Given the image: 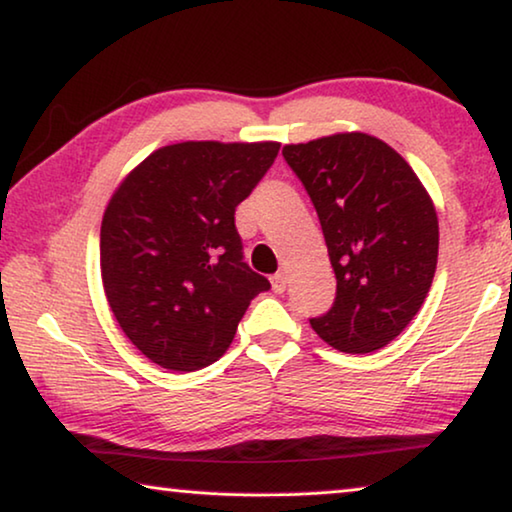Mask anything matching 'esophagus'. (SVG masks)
Wrapping results in <instances>:
<instances>
[{
    "label": "esophagus",
    "mask_w": 512,
    "mask_h": 512,
    "mask_svg": "<svg viewBox=\"0 0 512 512\" xmlns=\"http://www.w3.org/2000/svg\"><path fill=\"white\" fill-rule=\"evenodd\" d=\"M270 281H272V288H274V293H283V290H286V274H283V272L272 274Z\"/></svg>",
    "instance_id": "34e87169"
}]
</instances>
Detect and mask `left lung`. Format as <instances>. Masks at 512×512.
I'll list each match as a JSON object with an SVG mask.
<instances>
[{
  "mask_svg": "<svg viewBox=\"0 0 512 512\" xmlns=\"http://www.w3.org/2000/svg\"><path fill=\"white\" fill-rule=\"evenodd\" d=\"M283 157L316 206L336 300L311 327L322 341L366 355L419 313L437 270V210L405 157L366 132L286 144Z\"/></svg>",
  "mask_w": 512,
  "mask_h": 512,
  "instance_id": "8db88e82",
  "label": "left lung"
}]
</instances>
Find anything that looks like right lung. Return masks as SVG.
<instances>
[{"instance_id": "obj_1", "label": "right lung", "mask_w": 512, "mask_h": 512, "mask_svg": "<svg viewBox=\"0 0 512 512\" xmlns=\"http://www.w3.org/2000/svg\"><path fill=\"white\" fill-rule=\"evenodd\" d=\"M279 141H180L125 176L100 226L102 288L116 322L153 364L190 373L229 350L270 281L242 261L235 208Z\"/></svg>"}]
</instances>
